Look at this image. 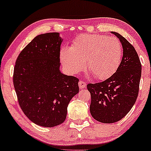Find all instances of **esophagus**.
<instances>
[{"label":"esophagus","instance_id":"34e87169","mask_svg":"<svg viewBox=\"0 0 151 151\" xmlns=\"http://www.w3.org/2000/svg\"><path fill=\"white\" fill-rule=\"evenodd\" d=\"M78 86H79V87H80L81 89L85 88H86V83L84 82V81H80L78 83Z\"/></svg>","mask_w":151,"mask_h":151}]
</instances>
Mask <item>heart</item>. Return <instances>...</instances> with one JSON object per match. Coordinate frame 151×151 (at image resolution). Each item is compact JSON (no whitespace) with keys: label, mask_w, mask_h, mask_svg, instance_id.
<instances>
[{"label":"heart","mask_w":151,"mask_h":151,"mask_svg":"<svg viewBox=\"0 0 151 151\" xmlns=\"http://www.w3.org/2000/svg\"><path fill=\"white\" fill-rule=\"evenodd\" d=\"M123 46L116 38L104 35H81L72 48L60 50V60L64 68L72 74L86 67L98 80H105L116 72L120 65Z\"/></svg>","instance_id":"1"}]
</instances>
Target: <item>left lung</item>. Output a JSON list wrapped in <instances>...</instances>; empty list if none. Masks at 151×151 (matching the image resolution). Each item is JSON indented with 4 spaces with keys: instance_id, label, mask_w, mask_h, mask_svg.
Here are the masks:
<instances>
[{
    "instance_id": "8db88e82",
    "label": "left lung",
    "mask_w": 151,
    "mask_h": 151,
    "mask_svg": "<svg viewBox=\"0 0 151 151\" xmlns=\"http://www.w3.org/2000/svg\"><path fill=\"white\" fill-rule=\"evenodd\" d=\"M112 33L123 45L121 63L106 81L87 85L91 96V115L103 123H116L129 112L138 98L141 77V63L134 47L118 33Z\"/></svg>"
}]
</instances>
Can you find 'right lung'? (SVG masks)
<instances>
[{
  "mask_svg": "<svg viewBox=\"0 0 151 151\" xmlns=\"http://www.w3.org/2000/svg\"><path fill=\"white\" fill-rule=\"evenodd\" d=\"M62 39L58 33L38 35L18 55L13 85L19 106L32 122L51 128L65 121L79 79L60 72Z\"/></svg>",
  "mask_w": 151,
  "mask_h": 151,
  "instance_id": "add662e5",
  "label": "right lung"
}]
</instances>
